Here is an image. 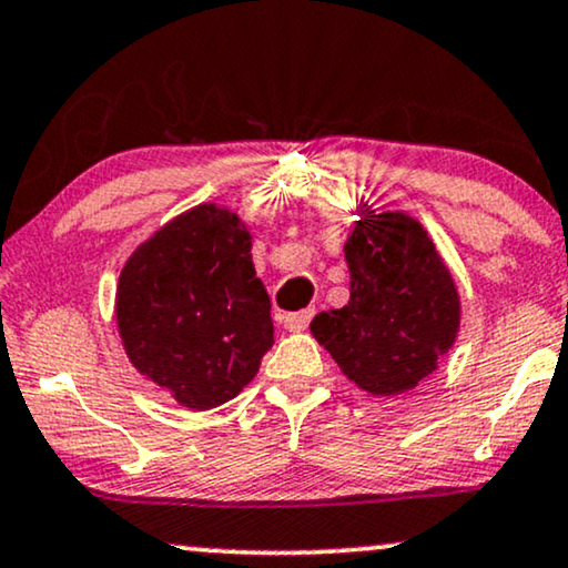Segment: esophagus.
Instances as JSON below:
<instances>
[{
	"label": "esophagus",
	"instance_id": "obj_1",
	"mask_svg": "<svg viewBox=\"0 0 568 568\" xmlns=\"http://www.w3.org/2000/svg\"><path fill=\"white\" fill-rule=\"evenodd\" d=\"M314 317V308H301V312H293L285 317V329L288 333H304V329L308 327V322H312Z\"/></svg>",
	"mask_w": 568,
	"mask_h": 568
}]
</instances>
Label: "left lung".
Returning <instances> with one entry per match:
<instances>
[{
	"instance_id": "1",
	"label": "left lung",
	"mask_w": 568,
	"mask_h": 568,
	"mask_svg": "<svg viewBox=\"0 0 568 568\" xmlns=\"http://www.w3.org/2000/svg\"><path fill=\"white\" fill-rule=\"evenodd\" d=\"M343 254L351 298L320 312L312 335L369 396H400L437 369L462 327V298L433 239L406 212L356 206Z\"/></svg>"
}]
</instances>
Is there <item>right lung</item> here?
I'll return each mask as SVG.
<instances>
[{
    "label": "right lung",
    "instance_id": "1",
    "mask_svg": "<svg viewBox=\"0 0 568 568\" xmlns=\"http://www.w3.org/2000/svg\"><path fill=\"white\" fill-rule=\"evenodd\" d=\"M114 317L133 367L181 406L206 412L239 396L275 343L246 222L199 204L162 225L128 256Z\"/></svg>",
    "mask_w": 568,
    "mask_h": 568
}]
</instances>
